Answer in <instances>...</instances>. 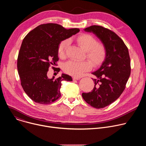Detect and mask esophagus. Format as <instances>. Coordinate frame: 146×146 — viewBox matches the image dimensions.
<instances>
[{
  "instance_id": "34e87169",
  "label": "esophagus",
  "mask_w": 146,
  "mask_h": 146,
  "mask_svg": "<svg viewBox=\"0 0 146 146\" xmlns=\"http://www.w3.org/2000/svg\"><path fill=\"white\" fill-rule=\"evenodd\" d=\"M80 77H73V80H80Z\"/></svg>"
}]
</instances>
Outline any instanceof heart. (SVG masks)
<instances>
[{
	"instance_id": "1",
	"label": "heart",
	"mask_w": 146,
	"mask_h": 146,
	"mask_svg": "<svg viewBox=\"0 0 146 146\" xmlns=\"http://www.w3.org/2000/svg\"><path fill=\"white\" fill-rule=\"evenodd\" d=\"M77 43L86 52L87 58L91 61L69 60L64 64V70L68 74L74 77H80L86 72L92 69L94 66L99 65L106 56V49L104 45L98 43L96 38L87 33L78 35L73 38ZM69 40L68 39L62 41L60 43L58 52L59 56L64 58L66 50L69 46Z\"/></svg>"
}]
</instances>
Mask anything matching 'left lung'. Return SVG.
<instances>
[{
    "mask_svg": "<svg viewBox=\"0 0 146 146\" xmlns=\"http://www.w3.org/2000/svg\"><path fill=\"white\" fill-rule=\"evenodd\" d=\"M94 33L106 49L100 67L92 73L96 78L92 92L82 93L84 100L96 109L105 108L116 100L125 88L131 74L129 51L123 40L113 31L93 25L84 29Z\"/></svg>",
    "mask_w": 146,
    "mask_h": 146,
    "instance_id": "8db88e82",
    "label": "left lung"
}]
</instances>
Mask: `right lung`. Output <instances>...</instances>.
I'll return each instance as SVG.
<instances>
[{
  "label": "right lung",
  "instance_id": "right-lung-1",
  "mask_svg": "<svg viewBox=\"0 0 146 146\" xmlns=\"http://www.w3.org/2000/svg\"><path fill=\"white\" fill-rule=\"evenodd\" d=\"M77 28L66 29L56 24L40 25L24 38L17 59V69L25 92L35 102L47 105L60 96L62 81H72L62 73L56 79L47 76L51 65L56 66L58 46L62 41L77 33ZM54 68H55L54 67Z\"/></svg>",
  "mask_w": 146,
  "mask_h": 146
}]
</instances>
